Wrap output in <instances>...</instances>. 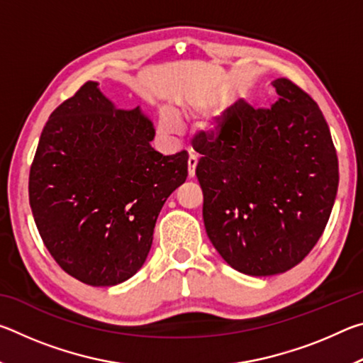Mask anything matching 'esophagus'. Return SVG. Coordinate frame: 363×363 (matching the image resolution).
<instances>
[{
  "mask_svg": "<svg viewBox=\"0 0 363 363\" xmlns=\"http://www.w3.org/2000/svg\"><path fill=\"white\" fill-rule=\"evenodd\" d=\"M196 163H199V160H196L195 155H190L187 160V167H189V177H194L195 176V168H196Z\"/></svg>",
  "mask_w": 363,
  "mask_h": 363,
  "instance_id": "obj_1",
  "label": "esophagus"
}]
</instances>
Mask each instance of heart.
I'll return each instance as SVG.
<instances>
[{
    "instance_id": "heart-1",
    "label": "heart",
    "mask_w": 363,
    "mask_h": 363,
    "mask_svg": "<svg viewBox=\"0 0 363 363\" xmlns=\"http://www.w3.org/2000/svg\"><path fill=\"white\" fill-rule=\"evenodd\" d=\"M177 126H179L177 116L169 108H163L158 116V130L163 134H171L177 130Z\"/></svg>"
}]
</instances>
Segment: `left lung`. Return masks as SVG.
Masks as SVG:
<instances>
[{"instance_id":"left-lung-1","label":"left lung","mask_w":363,"mask_h":363,"mask_svg":"<svg viewBox=\"0 0 363 363\" xmlns=\"http://www.w3.org/2000/svg\"><path fill=\"white\" fill-rule=\"evenodd\" d=\"M272 86V107L238 101L223 131L195 145L208 237L230 267L253 277L286 272L309 255L340 182L320 108L290 79Z\"/></svg>"}]
</instances>
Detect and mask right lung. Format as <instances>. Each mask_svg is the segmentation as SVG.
Segmentation results:
<instances>
[{"mask_svg":"<svg viewBox=\"0 0 363 363\" xmlns=\"http://www.w3.org/2000/svg\"><path fill=\"white\" fill-rule=\"evenodd\" d=\"M139 107L116 108L88 82L41 133L28 196L46 248L67 274L113 286L144 266L168 196L186 182V150L162 155Z\"/></svg>","mask_w":363,"mask_h":363,"instance_id":"1","label":"right lung"}]
</instances>
